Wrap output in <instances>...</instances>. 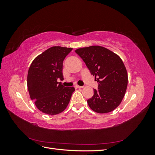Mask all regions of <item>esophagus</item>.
I'll use <instances>...</instances> for the list:
<instances>
[{
	"mask_svg": "<svg viewBox=\"0 0 155 155\" xmlns=\"http://www.w3.org/2000/svg\"><path fill=\"white\" fill-rule=\"evenodd\" d=\"M75 87H76V88H83V86H79V85H75Z\"/></svg>",
	"mask_w": 155,
	"mask_h": 155,
	"instance_id": "esophagus-1",
	"label": "esophagus"
}]
</instances>
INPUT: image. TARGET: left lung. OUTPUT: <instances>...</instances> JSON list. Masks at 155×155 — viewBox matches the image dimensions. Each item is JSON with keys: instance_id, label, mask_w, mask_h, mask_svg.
I'll return each instance as SVG.
<instances>
[{"instance_id": "8db88e82", "label": "left lung", "mask_w": 155, "mask_h": 155, "mask_svg": "<svg viewBox=\"0 0 155 155\" xmlns=\"http://www.w3.org/2000/svg\"><path fill=\"white\" fill-rule=\"evenodd\" d=\"M75 51L98 83L93 96L87 100L88 106L101 114L114 110L122 101L128 83L122 60L112 51L100 46L78 48Z\"/></svg>"}]
</instances>
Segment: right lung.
I'll use <instances>...</instances> for the list:
<instances>
[{"label": "right lung", "mask_w": 155, "mask_h": 155, "mask_svg": "<svg viewBox=\"0 0 155 155\" xmlns=\"http://www.w3.org/2000/svg\"><path fill=\"white\" fill-rule=\"evenodd\" d=\"M72 48L53 46L36 57L28 72L27 86L31 100L40 111L49 115L63 112L69 104L73 87H65L63 63Z\"/></svg>", "instance_id": "obj_1"}]
</instances>
